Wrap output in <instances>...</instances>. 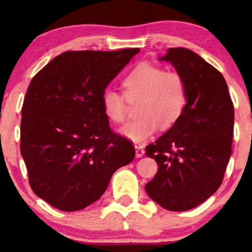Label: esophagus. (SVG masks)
Here are the masks:
<instances>
[{
	"mask_svg": "<svg viewBox=\"0 0 252 252\" xmlns=\"http://www.w3.org/2000/svg\"><path fill=\"white\" fill-rule=\"evenodd\" d=\"M135 155H136V157H137V158L143 157V155H144V149H143V147H142V146H135Z\"/></svg>",
	"mask_w": 252,
	"mask_h": 252,
	"instance_id": "obj_1",
	"label": "esophagus"
}]
</instances>
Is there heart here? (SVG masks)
<instances>
[{
    "label": "heart",
    "mask_w": 252,
    "mask_h": 252,
    "mask_svg": "<svg viewBox=\"0 0 252 252\" xmlns=\"http://www.w3.org/2000/svg\"><path fill=\"white\" fill-rule=\"evenodd\" d=\"M123 88L129 102L141 99V118L119 129L125 139L135 143L150 139L160 126L163 128L171 127L180 118L187 102L186 85L180 74L165 72L163 68L148 63L134 67L124 78ZM126 98L112 89L103 93V111L111 122H125Z\"/></svg>",
    "instance_id": "heart-1"
}]
</instances>
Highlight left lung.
Listing matches in <instances>:
<instances>
[{"instance_id": "left-lung-1", "label": "left lung", "mask_w": 252, "mask_h": 252, "mask_svg": "<svg viewBox=\"0 0 252 252\" xmlns=\"http://www.w3.org/2000/svg\"><path fill=\"white\" fill-rule=\"evenodd\" d=\"M184 79L187 102L166 133L146 148L158 172L149 197L170 211H187L218 190L232 155L234 105L222 74L194 51L170 48L159 57Z\"/></svg>"}]
</instances>
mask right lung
Returning <instances> with one entry per match:
<instances>
[{"mask_svg": "<svg viewBox=\"0 0 252 252\" xmlns=\"http://www.w3.org/2000/svg\"><path fill=\"white\" fill-rule=\"evenodd\" d=\"M140 49L65 51L32 79L22 109L20 153L36 196L62 211L101 197L135 157L103 111L108 85Z\"/></svg>", "mask_w": 252, "mask_h": 252, "instance_id": "obj_1", "label": "right lung"}]
</instances>
